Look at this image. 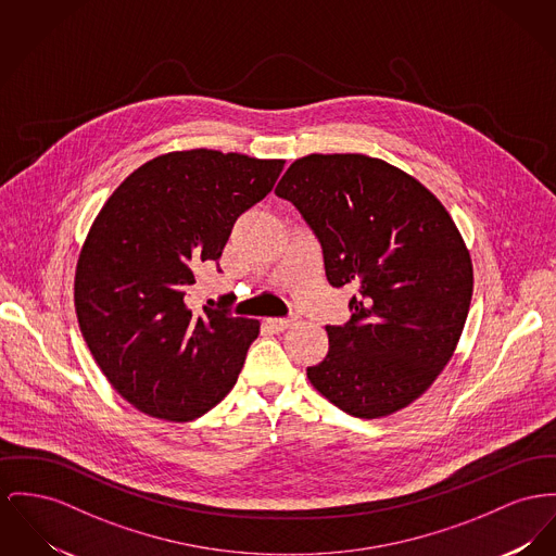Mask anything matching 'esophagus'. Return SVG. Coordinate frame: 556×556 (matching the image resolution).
Returning <instances> with one entry per match:
<instances>
[{
  "mask_svg": "<svg viewBox=\"0 0 556 556\" xmlns=\"http://www.w3.org/2000/svg\"><path fill=\"white\" fill-rule=\"evenodd\" d=\"M265 325H267L274 333H282V331H287L289 327H293V320H289V318H267Z\"/></svg>",
  "mask_w": 556,
  "mask_h": 556,
  "instance_id": "34e87169",
  "label": "esophagus"
}]
</instances>
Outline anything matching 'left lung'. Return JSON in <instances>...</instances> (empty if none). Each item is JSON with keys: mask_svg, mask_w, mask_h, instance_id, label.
I'll list each match as a JSON object with an SVG mask.
<instances>
[{"mask_svg": "<svg viewBox=\"0 0 556 556\" xmlns=\"http://www.w3.org/2000/svg\"><path fill=\"white\" fill-rule=\"evenodd\" d=\"M323 244L327 280L350 287L352 318L327 327L329 352L307 367L334 407L363 419L415 403L464 331L475 271L443 202L365 153L296 157L276 186Z\"/></svg>", "mask_w": 556, "mask_h": 556, "instance_id": "left-lung-1", "label": "left lung"}]
</instances>
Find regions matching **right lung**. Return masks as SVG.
Wrapping results in <instances>:
<instances>
[{
  "instance_id": "1",
  "label": "right lung",
  "mask_w": 556,
  "mask_h": 556,
  "mask_svg": "<svg viewBox=\"0 0 556 556\" xmlns=\"http://www.w3.org/2000/svg\"><path fill=\"white\" fill-rule=\"evenodd\" d=\"M282 168L236 151L162 153L94 217L75 265L77 325L113 390L141 413L191 421L233 388L260 320L208 305L195 314L187 291Z\"/></svg>"
}]
</instances>
